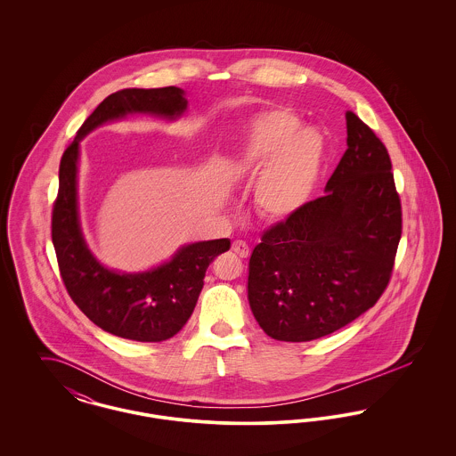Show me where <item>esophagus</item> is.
<instances>
[{"mask_svg":"<svg viewBox=\"0 0 456 456\" xmlns=\"http://www.w3.org/2000/svg\"><path fill=\"white\" fill-rule=\"evenodd\" d=\"M232 249H234V253H236L238 256H240V258H248V256H249V246H248V242H244V240H234Z\"/></svg>","mask_w":456,"mask_h":456,"instance_id":"34e87169","label":"esophagus"}]
</instances>
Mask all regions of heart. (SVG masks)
<instances>
[{
	"label": "heart",
	"instance_id": "1",
	"mask_svg": "<svg viewBox=\"0 0 456 456\" xmlns=\"http://www.w3.org/2000/svg\"><path fill=\"white\" fill-rule=\"evenodd\" d=\"M323 153L318 131L303 128L301 119L287 109H268L249 119L231 157L240 173H260L253 203L261 217L285 220L313 193Z\"/></svg>",
	"mask_w": 456,
	"mask_h": 456
}]
</instances>
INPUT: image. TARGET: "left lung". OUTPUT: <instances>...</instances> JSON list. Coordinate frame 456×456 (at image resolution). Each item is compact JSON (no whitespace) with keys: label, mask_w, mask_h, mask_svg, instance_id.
Returning <instances> with one entry per match:
<instances>
[{"label":"left lung","mask_w":456,"mask_h":456,"mask_svg":"<svg viewBox=\"0 0 456 456\" xmlns=\"http://www.w3.org/2000/svg\"><path fill=\"white\" fill-rule=\"evenodd\" d=\"M347 151L325 196L268 229L249 258L248 301L263 331L309 342L348 325L381 297L402 236L390 155L352 110Z\"/></svg>","instance_id":"8db88e82"}]
</instances>
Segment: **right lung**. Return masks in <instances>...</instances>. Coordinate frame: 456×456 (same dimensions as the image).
Instances as JSON below:
<instances>
[{"label":"right lung","instance_id":"1","mask_svg":"<svg viewBox=\"0 0 456 456\" xmlns=\"http://www.w3.org/2000/svg\"><path fill=\"white\" fill-rule=\"evenodd\" d=\"M186 108L183 88L114 92L88 116L60 164V190L51 232L66 290L94 325L134 342H162L186 325L203 289L208 265L231 248V240L184 244L171 260L138 273L104 266L90 251L78 216L80 142L90 131L128 114H151L175 121Z\"/></svg>","mask_w":456,"mask_h":456}]
</instances>
